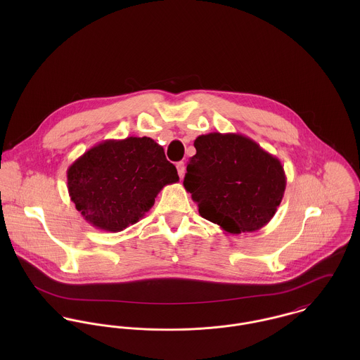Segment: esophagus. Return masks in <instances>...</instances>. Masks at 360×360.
I'll list each match as a JSON object with an SVG mask.
<instances>
[{
  "label": "esophagus",
  "mask_w": 360,
  "mask_h": 360,
  "mask_svg": "<svg viewBox=\"0 0 360 360\" xmlns=\"http://www.w3.org/2000/svg\"><path fill=\"white\" fill-rule=\"evenodd\" d=\"M176 167H177V173H179V176H180V177H183V176H184V173H186V165H184V162H179V163L176 165Z\"/></svg>",
  "instance_id": "1"
}]
</instances>
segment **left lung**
Here are the masks:
<instances>
[{
  "label": "left lung",
  "mask_w": 360,
  "mask_h": 360,
  "mask_svg": "<svg viewBox=\"0 0 360 360\" xmlns=\"http://www.w3.org/2000/svg\"><path fill=\"white\" fill-rule=\"evenodd\" d=\"M194 147L197 154L187 165L183 186L200 214L230 234L266 226L287 184L278 158L236 133L198 136Z\"/></svg>",
  "instance_id": "obj_1"
}]
</instances>
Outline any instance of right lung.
<instances>
[{
  "instance_id": "1",
  "label": "right lung",
  "mask_w": 360,
  "mask_h": 360,
  "mask_svg": "<svg viewBox=\"0 0 360 360\" xmlns=\"http://www.w3.org/2000/svg\"><path fill=\"white\" fill-rule=\"evenodd\" d=\"M179 181L177 169L150 137L105 140L68 169V191L96 229L117 233L137 223L159 191Z\"/></svg>"
}]
</instances>
